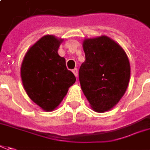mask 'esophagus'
Segmentation results:
<instances>
[{
    "mask_svg": "<svg viewBox=\"0 0 150 150\" xmlns=\"http://www.w3.org/2000/svg\"><path fill=\"white\" fill-rule=\"evenodd\" d=\"M72 71H73L74 75H75V77H78V70H77L76 68H75V69H74Z\"/></svg>",
    "mask_w": 150,
    "mask_h": 150,
    "instance_id": "34e87169",
    "label": "esophagus"
}]
</instances>
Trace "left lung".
Instances as JSON below:
<instances>
[{"mask_svg":"<svg viewBox=\"0 0 150 150\" xmlns=\"http://www.w3.org/2000/svg\"><path fill=\"white\" fill-rule=\"evenodd\" d=\"M85 62L79 71L83 94L97 112L109 111L126 93L131 67L125 51L107 36L83 42Z\"/></svg>","mask_w":150,"mask_h":150,"instance_id":"left-lung-1","label":"left lung"}]
</instances>
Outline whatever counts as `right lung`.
Listing matches in <instances>:
<instances>
[{
    "instance_id": "right-lung-1",
    "label": "right lung",
    "mask_w": 150,
    "mask_h": 150,
    "mask_svg": "<svg viewBox=\"0 0 150 150\" xmlns=\"http://www.w3.org/2000/svg\"><path fill=\"white\" fill-rule=\"evenodd\" d=\"M62 39L41 38L28 50L21 65V79L28 96L44 111L54 110L75 83V76L57 53Z\"/></svg>"
}]
</instances>
